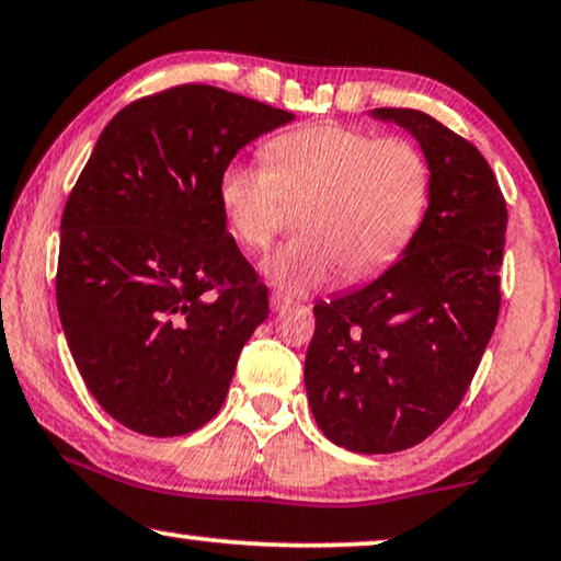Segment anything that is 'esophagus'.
I'll list each match as a JSON object with an SVG mask.
<instances>
[{"label":"esophagus","mask_w":561,"mask_h":561,"mask_svg":"<svg viewBox=\"0 0 561 561\" xmlns=\"http://www.w3.org/2000/svg\"><path fill=\"white\" fill-rule=\"evenodd\" d=\"M270 305H272V312H282V310H287L291 302H289L287 297H282V295H272L270 297Z\"/></svg>","instance_id":"34e87169"}]
</instances>
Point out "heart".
<instances>
[{"instance_id":"obj_1","label":"heart","mask_w":561,"mask_h":561,"mask_svg":"<svg viewBox=\"0 0 561 561\" xmlns=\"http://www.w3.org/2000/svg\"><path fill=\"white\" fill-rule=\"evenodd\" d=\"M262 157L264 168L220 170L218 205L233 239L264 251L287 205L306 201L295 224L302 239L262 266L282 295H310L341 270L348 279L374 277L404 251L430 205L432 164L412 139L322 122L270 139Z\"/></svg>"}]
</instances>
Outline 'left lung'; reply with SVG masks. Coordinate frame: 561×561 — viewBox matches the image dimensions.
<instances>
[{
  "mask_svg": "<svg viewBox=\"0 0 561 561\" xmlns=\"http://www.w3.org/2000/svg\"><path fill=\"white\" fill-rule=\"evenodd\" d=\"M412 134L432 195L404 256L366 287L314 305L305 389L314 422L351 453L427 439L460 407L501 310L508 210L476 145L416 108H374Z\"/></svg>",
  "mask_w": 561,
  "mask_h": 561,
  "instance_id": "8db88e82",
  "label": "left lung"
}]
</instances>
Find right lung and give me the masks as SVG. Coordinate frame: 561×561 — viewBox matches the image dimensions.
Listing matches in <instances>:
<instances>
[{
  "label": "right lung",
  "instance_id": "add662e5",
  "mask_svg": "<svg viewBox=\"0 0 561 561\" xmlns=\"http://www.w3.org/2000/svg\"><path fill=\"white\" fill-rule=\"evenodd\" d=\"M295 119L205 83L124 106L60 220L55 295L93 399L139 435L178 437L218 414L270 291L226 231L218 175Z\"/></svg>",
  "mask_w": 561,
  "mask_h": 561
}]
</instances>
